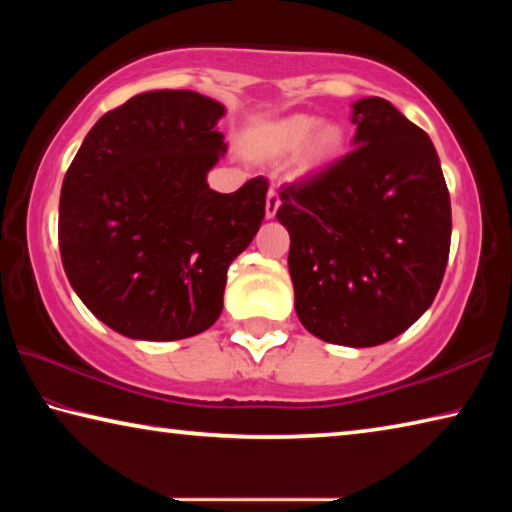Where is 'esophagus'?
Segmentation results:
<instances>
[{"mask_svg":"<svg viewBox=\"0 0 512 512\" xmlns=\"http://www.w3.org/2000/svg\"><path fill=\"white\" fill-rule=\"evenodd\" d=\"M280 194H277V189L271 187L266 192V219H273V216L277 214V207H280Z\"/></svg>","mask_w":512,"mask_h":512,"instance_id":"1","label":"esophagus"}]
</instances>
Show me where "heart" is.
I'll list each match as a JSON object with an SVG mask.
<instances>
[{"label": "heart", "instance_id": "obj_1", "mask_svg": "<svg viewBox=\"0 0 512 512\" xmlns=\"http://www.w3.org/2000/svg\"><path fill=\"white\" fill-rule=\"evenodd\" d=\"M317 131L314 132L313 128ZM259 142H262L268 153L284 155L302 147V164L307 169L323 167L329 160L336 158L343 144V131L336 124H320L318 119L311 115H291L280 121H273L262 128L259 133Z\"/></svg>", "mask_w": 512, "mask_h": 512}]
</instances>
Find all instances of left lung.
Here are the masks:
<instances>
[{"mask_svg": "<svg viewBox=\"0 0 512 512\" xmlns=\"http://www.w3.org/2000/svg\"><path fill=\"white\" fill-rule=\"evenodd\" d=\"M354 149L280 189L300 323L370 348L409 329L443 282L452 205L429 135L391 101L352 106Z\"/></svg>", "mask_w": 512, "mask_h": 512, "instance_id": "obj_1", "label": "left lung"}]
</instances>
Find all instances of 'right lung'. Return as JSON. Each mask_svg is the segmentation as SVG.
Wrapping results in <instances>:
<instances>
[{
    "label": "right lung",
    "mask_w": 512,
    "mask_h": 512,
    "mask_svg": "<svg viewBox=\"0 0 512 512\" xmlns=\"http://www.w3.org/2000/svg\"><path fill=\"white\" fill-rule=\"evenodd\" d=\"M225 108L192 90H155L103 115L60 189L67 280L101 323L140 341L201 334L223 309L228 266L266 210L264 176L232 194L207 185L225 153Z\"/></svg>",
    "instance_id": "add662e5"
}]
</instances>
